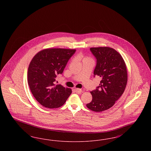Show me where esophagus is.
Masks as SVG:
<instances>
[{"instance_id":"34e87169","label":"esophagus","mask_w":151,"mask_h":151,"mask_svg":"<svg viewBox=\"0 0 151 151\" xmlns=\"http://www.w3.org/2000/svg\"><path fill=\"white\" fill-rule=\"evenodd\" d=\"M74 90L76 92V93H80L82 92V90L80 88H75Z\"/></svg>"}]
</instances>
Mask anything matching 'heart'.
I'll list each match as a JSON object with an SVG mask.
<instances>
[{"label":"heart","mask_w":151,"mask_h":151,"mask_svg":"<svg viewBox=\"0 0 151 151\" xmlns=\"http://www.w3.org/2000/svg\"><path fill=\"white\" fill-rule=\"evenodd\" d=\"M79 58L83 60V62H86L88 60H92V58H91L89 57L88 56H84V55H80Z\"/></svg>","instance_id":"obj_1"}]
</instances>
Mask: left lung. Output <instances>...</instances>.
Masks as SVG:
<instances>
[{
  "label": "left lung",
  "mask_w": 151,
  "mask_h": 151,
  "mask_svg": "<svg viewBox=\"0 0 151 151\" xmlns=\"http://www.w3.org/2000/svg\"><path fill=\"white\" fill-rule=\"evenodd\" d=\"M90 50L97 59L94 75L101 80L97 89L91 92L92 100L86 107L101 112L111 108L123 93L128 79L127 68L121 55L111 47H91Z\"/></svg>",
  "instance_id": "left-lung-1"
}]
</instances>
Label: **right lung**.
Masks as SVG:
<instances>
[{"label": "right lung", "instance_id": "1", "mask_svg": "<svg viewBox=\"0 0 151 151\" xmlns=\"http://www.w3.org/2000/svg\"><path fill=\"white\" fill-rule=\"evenodd\" d=\"M75 49L49 48L37 52L28 70V83L31 92L45 108H59L72 93L71 88L55 84V78L63 72Z\"/></svg>", "mask_w": 151, "mask_h": 151}]
</instances>
